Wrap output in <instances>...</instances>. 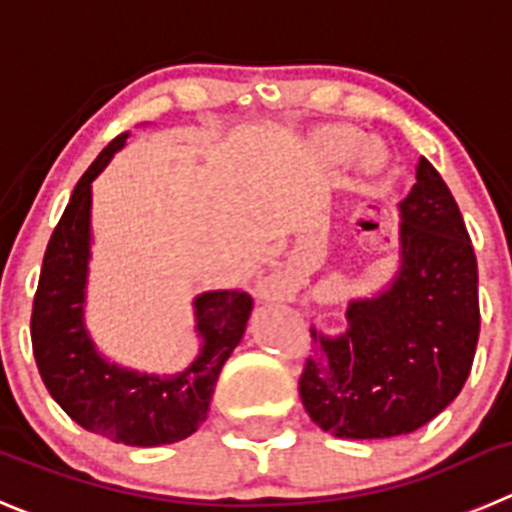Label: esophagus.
I'll use <instances>...</instances> for the list:
<instances>
[{
  "mask_svg": "<svg viewBox=\"0 0 512 512\" xmlns=\"http://www.w3.org/2000/svg\"><path fill=\"white\" fill-rule=\"evenodd\" d=\"M283 293L285 283H280V280H267V283L262 285V295H265V298H280Z\"/></svg>",
  "mask_w": 512,
  "mask_h": 512,
  "instance_id": "34e87169",
  "label": "esophagus"
}]
</instances>
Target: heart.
I'll return each mask as SVG.
<instances>
[{
    "instance_id": "b5f03b06",
    "label": "heart",
    "mask_w": 512,
    "mask_h": 512,
    "mask_svg": "<svg viewBox=\"0 0 512 512\" xmlns=\"http://www.w3.org/2000/svg\"><path fill=\"white\" fill-rule=\"evenodd\" d=\"M358 136L353 131H346V128H331L321 136L318 146H321V156L328 166H343L348 159L353 156V164H356L358 176H364V179H371V176L381 174L386 164V154L384 148L379 143H361L356 148ZM357 154L353 155L352 151Z\"/></svg>"
}]
</instances>
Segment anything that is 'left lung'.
Listing matches in <instances>:
<instances>
[{
	"instance_id": "obj_1",
	"label": "left lung",
	"mask_w": 512,
	"mask_h": 512,
	"mask_svg": "<svg viewBox=\"0 0 512 512\" xmlns=\"http://www.w3.org/2000/svg\"><path fill=\"white\" fill-rule=\"evenodd\" d=\"M399 265L346 308V331L310 328L318 353L300 399L323 432L346 439L409 434L450 407L480 336L477 260L460 207L427 159L399 202Z\"/></svg>"
}]
</instances>
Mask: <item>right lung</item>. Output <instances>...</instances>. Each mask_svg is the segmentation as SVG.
I'll use <instances>...</instances> for the list:
<instances>
[{"instance_id":"obj_1","label":"right lung","mask_w":512,"mask_h":512,"mask_svg":"<svg viewBox=\"0 0 512 512\" xmlns=\"http://www.w3.org/2000/svg\"><path fill=\"white\" fill-rule=\"evenodd\" d=\"M128 133L100 151L80 176L42 260L32 305V351L52 399L88 432L128 447L186 439L207 419L219 371L245 336L252 298L245 290H207L194 298L197 358L171 376L113 364L85 326L93 181L126 146Z\"/></svg>"}]
</instances>
